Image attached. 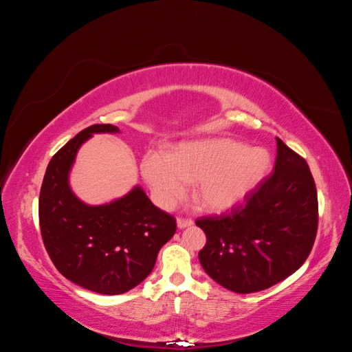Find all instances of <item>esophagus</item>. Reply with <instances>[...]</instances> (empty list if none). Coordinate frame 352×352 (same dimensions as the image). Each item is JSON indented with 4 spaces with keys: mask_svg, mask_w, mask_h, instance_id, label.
Listing matches in <instances>:
<instances>
[{
    "mask_svg": "<svg viewBox=\"0 0 352 352\" xmlns=\"http://www.w3.org/2000/svg\"><path fill=\"white\" fill-rule=\"evenodd\" d=\"M194 220L192 219H186V217H179L177 219V228L179 229H185L188 226H192Z\"/></svg>",
    "mask_w": 352,
    "mask_h": 352,
    "instance_id": "34e87169",
    "label": "esophagus"
}]
</instances>
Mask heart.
Returning a JSON list of instances; mask_svg holds the SVG:
<instances>
[{
    "label": "heart",
    "instance_id": "1",
    "mask_svg": "<svg viewBox=\"0 0 352 352\" xmlns=\"http://www.w3.org/2000/svg\"><path fill=\"white\" fill-rule=\"evenodd\" d=\"M269 166L270 155L264 148L214 138L180 144L170 154L151 148L142 157L141 172L166 208L182 199L188 182L197 180L195 194L202 206L228 210L258 186Z\"/></svg>",
    "mask_w": 352,
    "mask_h": 352
}]
</instances>
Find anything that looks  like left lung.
Masks as SVG:
<instances>
[{"instance_id": "1", "label": "left lung", "mask_w": 352, "mask_h": 352, "mask_svg": "<svg viewBox=\"0 0 352 352\" xmlns=\"http://www.w3.org/2000/svg\"><path fill=\"white\" fill-rule=\"evenodd\" d=\"M274 170L220 216L197 219L207 242L202 269L219 285L251 294L282 282L301 267L316 241L317 189L305 160L282 140Z\"/></svg>"}]
</instances>
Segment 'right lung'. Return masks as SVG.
Instances as JSON below:
<instances>
[{
  "mask_svg": "<svg viewBox=\"0 0 352 352\" xmlns=\"http://www.w3.org/2000/svg\"><path fill=\"white\" fill-rule=\"evenodd\" d=\"M117 133L113 124H92L52 155L39 194V226L56 269L85 289L124 294L154 269L160 248L175 235L176 219L157 208L136 186L105 206H87L69 186L79 146L92 133Z\"/></svg>",
  "mask_w": 352,
  "mask_h": 352,
  "instance_id": "1",
  "label": "right lung"
}]
</instances>
